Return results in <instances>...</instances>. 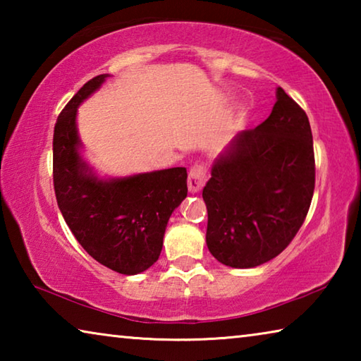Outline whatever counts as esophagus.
Here are the masks:
<instances>
[{
	"label": "esophagus",
	"mask_w": 361,
	"mask_h": 361,
	"mask_svg": "<svg viewBox=\"0 0 361 361\" xmlns=\"http://www.w3.org/2000/svg\"><path fill=\"white\" fill-rule=\"evenodd\" d=\"M207 175H205V169L202 166L192 167L191 172H189L188 176V189L191 194H197L202 191V188L205 185Z\"/></svg>",
	"instance_id": "34e87169"
}]
</instances>
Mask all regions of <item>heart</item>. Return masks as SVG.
<instances>
[{"label":"heart","instance_id":"obj_1","mask_svg":"<svg viewBox=\"0 0 361 361\" xmlns=\"http://www.w3.org/2000/svg\"><path fill=\"white\" fill-rule=\"evenodd\" d=\"M234 126H235V127H240V126H242V118H237L235 122H234Z\"/></svg>","mask_w":361,"mask_h":361}]
</instances>
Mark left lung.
Returning <instances> with one entry per match:
<instances>
[{"instance_id": "obj_1", "label": "left lung", "mask_w": 361, "mask_h": 361, "mask_svg": "<svg viewBox=\"0 0 361 361\" xmlns=\"http://www.w3.org/2000/svg\"><path fill=\"white\" fill-rule=\"evenodd\" d=\"M269 118L231 140L212 164L202 197L207 247L224 266L250 269L288 247L315 186L312 132L298 103L276 90Z\"/></svg>"}]
</instances>
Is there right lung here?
I'll return each mask as SVG.
<instances>
[{"label": "right lung", "instance_id": "1", "mask_svg": "<svg viewBox=\"0 0 361 361\" xmlns=\"http://www.w3.org/2000/svg\"><path fill=\"white\" fill-rule=\"evenodd\" d=\"M109 75L85 82L54 127V189L59 209L82 248L124 276L159 259L170 216L188 195V172L173 167L126 176H102L84 157L78 108Z\"/></svg>", "mask_w": 361, "mask_h": 361}]
</instances>
